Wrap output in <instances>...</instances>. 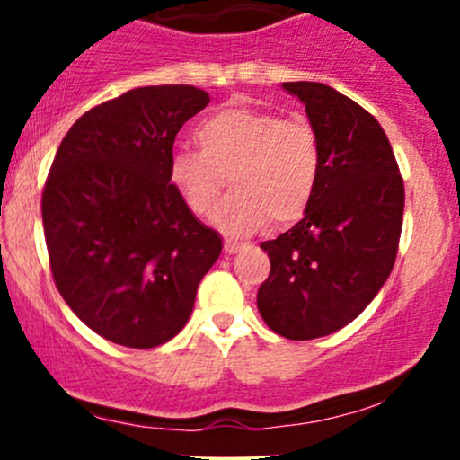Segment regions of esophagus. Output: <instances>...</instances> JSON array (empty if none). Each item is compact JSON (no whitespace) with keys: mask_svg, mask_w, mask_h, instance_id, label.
Wrapping results in <instances>:
<instances>
[{"mask_svg":"<svg viewBox=\"0 0 460 460\" xmlns=\"http://www.w3.org/2000/svg\"><path fill=\"white\" fill-rule=\"evenodd\" d=\"M240 252V244H235V243H229V240H226L225 243V256L229 258V256H235V253Z\"/></svg>","mask_w":460,"mask_h":460,"instance_id":"1","label":"esophagus"}]
</instances>
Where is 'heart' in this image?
<instances>
[{
    "mask_svg": "<svg viewBox=\"0 0 460 460\" xmlns=\"http://www.w3.org/2000/svg\"><path fill=\"white\" fill-rule=\"evenodd\" d=\"M200 151L171 155L169 182L187 208L208 216L225 189L234 193L213 211V225L229 238H247L267 226L298 222L318 189L323 153L312 124L271 111L226 106L196 128Z\"/></svg>",
    "mask_w": 460,
    "mask_h": 460,
    "instance_id": "1",
    "label": "heart"
}]
</instances>
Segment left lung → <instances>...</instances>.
I'll list each match as a JSON object with an SVG mask.
<instances>
[{
	"label": "left lung",
	"mask_w": 460,
	"mask_h": 460,
	"mask_svg": "<svg viewBox=\"0 0 460 460\" xmlns=\"http://www.w3.org/2000/svg\"><path fill=\"white\" fill-rule=\"evenodd\" d=\"M305 104L323 169L305 217L260 244L271 273L258 312L289 341L329 336L358 318L392 273L405 189L392 144L374 115L320 82H285Z\"/></svg>",
	"instance_id": "obj_1"
}]
</instances>
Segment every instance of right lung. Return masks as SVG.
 <instances>
[{
  "mask_svg": "<svg viewBox=\"0 0 460 460\" xmlns=\"http://www.w3.org/2000/svg\"><path fill=\"white\" fill-rule=\"evenodd\" d=\"M208 102L196 86L133 88L82 115L50 166L41 220L55 285L115 345L178 336L222 252L169 182L175 136Z\"/></svg>",
  "mask_w": 460,
  "mask_h": 460,
  "instance_id": "add662e5",
  "label": "right lung"
}]
</instances>
